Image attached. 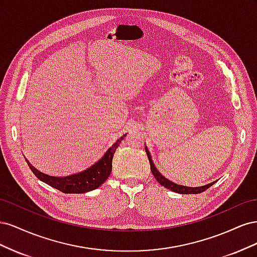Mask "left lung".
Listing matches in <instances>:
<instances>
[{"instance_id": "left-lung-1", "label": "left lung", "mask_w": 257, "mask_h": 257, "mask_svg": "<svg viewBox=\"0 0 257 257\" xmlns=\"http://www.w3.org/2000/svg\"><path fill=\"white\" fill-rule=\"evenodd\" d=\"M146 152H147V155H148V159H149V162H150L151 172H152L154 178L157 179V181L161 185L164 186V188H166L170 191H173L175 193H179V194H199L201 192H205L207 189L210 188V186L213 185L216 182V181H213L211 183L203 185V186H196V188H191V186H185V185H180V184L174 183L173 181H170L169 179H167V178L163 176L157 169V167H155L154 163L152 161V158H151V154H150L149 150H148L147 147H146Z\"/></svg>"}]
</instances>
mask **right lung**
Masks as SVG:
<instances>
[{"mask_svg":"<svg viewBox=\"0 0 257 257\" xmlns=\"http://www.w3.org/2000/svg\"><path fill=\"white\" fill-rule=\"evenodd\" d=\"M126 134H123L120 138L116 139V142L113 143L104 155L100 158L94 164L90 167L85 168L82 172L76 173L65 177H56L46 175L40 170L36 169L31 163L28 162V165L32 170L33 174L40 179L41 181L47 183L52 188L57 189L65 194H82L90 191L97 189L98 186L102 185L107 178L109 177L111 169H112V158L115 152V149L119 147L122 139L125 137Z\"/></svg>","mask_w":257,"mask_h":257,"instance_id":"add662e5","label":"right lung"}]
</instances>
